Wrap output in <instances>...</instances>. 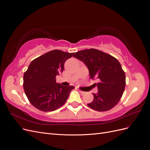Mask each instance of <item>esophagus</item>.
I'll use <instances>...</instances> for the list:
<instances>
[{
	"instance_id": "1",
	"label": "esophagus",
	"mask_w": 150,
	"mask_h": 150,
	"mask_svg": "<svg viewBox=\"0 0 150 150\" xmlns=\"http://www.w3.org/2000/svg\"><path fill=\"white\" fill-rule=\"evenodd\" d=\"M78 91L81 94H84V93H85V92H84V91H81V90H78Z\"/></svg>"
}]
</instances>
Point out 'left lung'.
<instances>
[{
	"instance_id": "obj_1",
	"label": "left lung",
	"mask_w": 150,
	"mask_h": 150,
	"mask_svg": "<svg viewBox=\"0 0 150 150\" xmlns=\"http://www.w3.org/2000/svg\"><path fill=\"white\" fill-rule=\"evenodd\" d=\"M73 57L87 66L91 79H98L95 83L98 91L93 93V102L88 106L98 111L111 110L118 103L125 91L126 77L120 62L112 56L95 49H85Z\"/></svg>"
}]
</instances>
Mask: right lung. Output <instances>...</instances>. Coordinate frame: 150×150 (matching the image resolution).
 Segmentation results:
<instances>
[{"label":"right lung","instance_id":"1","mask_svg":"<svg viewBox=\"0 0 150 150\" xmlns=\"http://www.w3.org/2000/svg\"><path fill=\"white\" fill-rule=\"evenodd\" d=\"M74 53L53 50L30 62L24 74L23 87L29 102L42 111H55L64 104L74 87L56 83V76Z\"/></svg>","mask_w":150,"mask_h":150}]
</instances>
